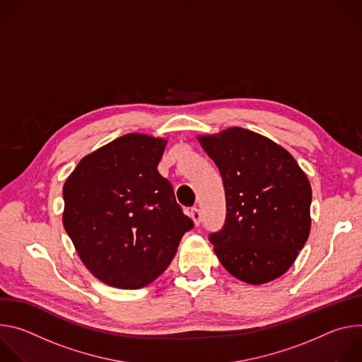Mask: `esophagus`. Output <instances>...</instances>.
I'll return each mask as SVG.
<instances>
[{"mask_svg":"<svg viewBox=\"0 0 362 362\" xmlns=\"http://www.w3.org/2000/svg\"><path fill=\"white\" fill-rule=\"evenodd\" d=\"M189 217L192 218L195 226H199V223H202V213H199V210L197 207H192L189 210Z\"/></svg>","mask_w":362,"mask_h":362,"instance_id":"1","label":"esophagus"}]
</instances>
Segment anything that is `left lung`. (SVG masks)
Returning <instances> with one entry per match:
<instances>
[{"label": "left lung", "mask_w": 362, "mask_h": 362, "mask_svg": "<svg viewBox=\"0 0 362 362\" xmlns=\"http://www.w3.org/2000/svg\"><path fill=\"white\" fill-rule=\"evenodd\" d=\"M198 141L226 191V221L209 235L220 263L250 285L282 276L310 231L308 177L285 148L243 128Z\"/></svg>", "instance_id": "1"}]
</instances>
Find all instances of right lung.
Returning <instances> with one entry per match:
<instances>
[{
    "label": "right lung",
    "instance_id": "right-lung-1",
    "mask_svg": "<svg viewBox=\"0 0 362 362\" xmlns=\"http://www.w3.org/2000/svg\"><path fill=\"white\" fill-rule=\"evenodd\" d=\"M165 144L124 135L86 155L64 182V230L89 272L109 286L153 282L194 227L156 170Z\"/></svg>",
    "mask_w": 362,
    "mask_h": 362
}]
</instances>
